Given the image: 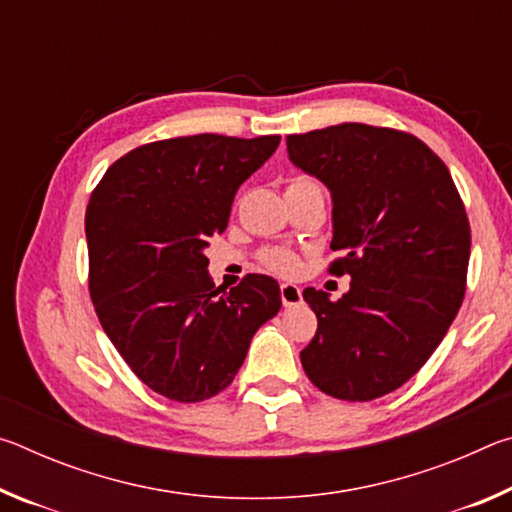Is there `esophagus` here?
Masks as SVG:
<instances>
[{"label":"esophagus","instance_id":"34e87169","mask_svg":"<svg viewBox=\"0 0 512 512\" xmlns=\"http://www.w3.org/2000/svg\"><path fill=\"white\" fill-rule=\"evenodd\" d=\"M280 298L284 307H296L302 302V291L300 287H296V284H282Z\"/></svg>","mask_w":512,"mask_h":512}]
</instances>
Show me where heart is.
I'll list each match as a JSON object with an SVG mask.
<instances>
[{"label":"heart","instance_id":"heart-1","mask_svg":"<svg viewBox=\"0 0 512 512\" xmlns=\"http://www.w3.org/2000/svg\"><path fill=\"white\" fill-rule=\"evenodd\" d=\"M296 187H320V185L314 183L311 178L298 176L291 180L287 189H296ZM262 262L266 268H271L273 273H280V275H293L300 268V259L287 248H266L262 253Z\"/></svg>","mask_w":512,"mask_h":512}]
</instances>
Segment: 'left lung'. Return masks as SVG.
<instances>
[{
  "label": "left lung",
  "instance_id": "obj_1",
  "mask_svg": "<svg viewBox=\"0 0 512 512\" xmlns=\"http://www.w3.org/2000/svg\"><path fill=\"white\" fill-rule=\"evenodd\" d=\"M289 160L332 194L329 273L339 300L302 291L318 318L300 352L311 384L348 402L400 388L445 339L465 296L470 221L445 162L415 135L339 124L287 137Z\"/></svg>",
  "mask_w": 512,
  "mask_h": 512
}]
</instances>
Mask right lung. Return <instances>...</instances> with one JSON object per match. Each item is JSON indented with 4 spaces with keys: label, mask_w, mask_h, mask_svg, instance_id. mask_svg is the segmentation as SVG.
Here are the masks:
<instances>
[{
    "label": "right lung",
    "mask_w": 512,
    "mask_h": 512,
    "mask_svg": "<svg viewBox=\"0 0 512 512\" xmlns=\"http://www.w3.org/2000/svg\"><path fill=\"white\" fill-rule=\"evenodd\" d=\"M280 135L214 133L137 146L103 173L85 212L90 296L103 332L151 391L203 402L232 384L250 341L282 307L280 284L216 289L207 239L228 228L239 185Z\"/></svg>",
    "instance_id": "right-lung-1"
}]
</instances>
